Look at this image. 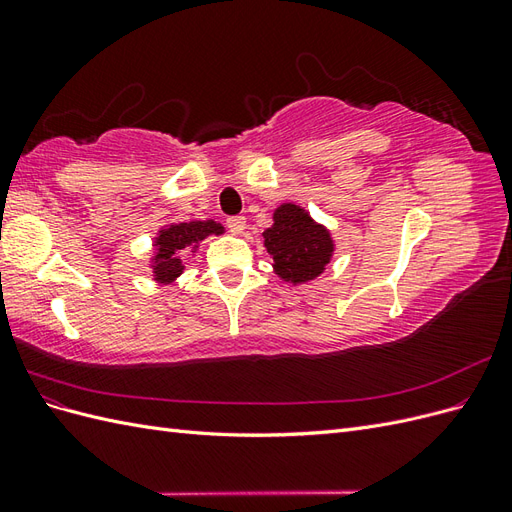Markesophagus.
<instances>
[{"label": "esophagus", "mask_w": 512, "mask_h": 512, "mask_svg": "<svg viewBox=\"0 0 512 512\" xmlns=\"http://www.w3.org/2000/svg\"><path fill=\"white\" fill-rule=\"evenodd\" d=\"M226 226L230 228V232L241 235V232L245 230V218H243V215H232V218L226 220Z\"/></svg>", "instance_id": "34e87169"}]
</instances>
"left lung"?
Instances as JSON below:
<instances>
[{
  "mask_svg": "<svg viewBox=\"0 0 512 512\" xmlns=\"http://www.w3.org/2000/svg\"><path fill=\"white\" fill-rule=\"evenodd\" d=\"M262 239L273 258V273L292 286L314 282L335 254L331 230L297 203H282L273 211V224Z\"/></svg>",
  "mask_w": 512,
  "mask_h": 512,
  "instance_id": "obj_1",
  "label": "left lung"
}]
</instances>
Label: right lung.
Returning <instances> with one entry per match:
<instances>
[{
    "mask_svg": "<svg viewBox=\"0 0 512 512\" xmlns=\"http://www.w3.org/2000/svg\"><path fill=\"white\" fill-rule=\"evenodd\" d=\"M226 228L215 220L166 222L151 239V280L160 286L175 284L185 271V256H196L207 237L224 235Z\"/></svg>",
    "mask_w": 512,
    "mask_h": 512,
    "instance_id": "obj_1",
    "label": "right lung"
}]
</instances>
